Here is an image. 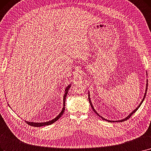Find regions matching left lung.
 <instances>
[{"label":"left lung","instance_id":"obj_1","mask_svg":"<svg viewBox=\"0 0 151 151\" xmlns=\"http://www.w3.org/2000/svg\"><path fill=\"white\" fill-rule=\"evenodd\" d=\"M147 75V74H146ZM147 86H148V81H147H147H146V91H145V95H144V97H143V99H142V100L141 101V103L139 104V105L138 106H137V108H136V109H134L133 112H132V113H130L127 117H125L124 118V119H122V120H116V121H112V120H107V119H104V117H102V116H101L99 114H98L96 111V110L94 109V107H93V104H92V102H91V98H90V94H89V92L88 91V96H89V103H90V104H91V107H92V109H93V110H94V112L98 115V116H99L101 119L103 120H105V121H107V122H123V121H125V120H128V119H129V118H130V116H132L134 113H135L136 111H137V110L139 108V107L141 106V105L142 104V103L143 102V101H144V100H145V97H146V93H147Z\"/></svg>","mask_w":151,"mask_h":151}]
</instances>
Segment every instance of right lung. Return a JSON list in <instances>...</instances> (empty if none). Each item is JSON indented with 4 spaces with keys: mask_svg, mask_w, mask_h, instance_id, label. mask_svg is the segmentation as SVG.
Returning a JSON list of instances; mask_svg holds the SVG:
<instances>
[{
    "mask_svg": "<svg viewBox=\"0 0 151 151\" xmlns=\"http://www.w3.org/2000/svg\"><path fill=\"white\" fill-rule=\"evenodd\" d=\"M71 83L69 85H68V86H67V88H65V94H64V96H63V108H62V110L60 112V113L58 114L55 119H52L51 120H49L48 122H40V123H38V122H28V121H26L25 122H27V123H28L29 125L30 126H32V127H43V126H46V125H49V124H51L52 123H54V122H55L56 121H57L58 119H60V118L62 116V115H63V114L64 113V111H65V99H66V97H67V95L68 94V90L70 89V87H71Z\"/></svg>",
    "mask_w": 151,
    "mask_h": 151,
    "instance_id": "1",
    "label": "right lung"
}]
</instances>
